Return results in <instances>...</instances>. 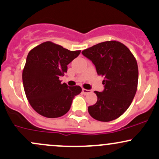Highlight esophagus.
<instances>
[{
    "label": "esophagus",
    "instance_id": "34e87169",
    "mask_svg": "<svg viewBox=\"0 0 159 159\" xmlns=\"http://www.w3.org/2000/svg\"><path fill=\"white\" fill-rule=\"evenodd\" d=\"M82 93H83L84 94V95H87V94H89V93H91V90H87V89L83 88V89H82Z\"/></svg>",
    "mask_w": 159,
    "mask_h": 159
}]
</instances>
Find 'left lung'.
<instances>
[{
	"label": "left lung",
	"mask_w": 159,
	"mask_h": 159,
	"mask_svg": "<svg viewBox=\"0 0 159 159\" xmlns=\"http://www.w3.org/2000/svg\"><path fill=\"white\" fill-rule=\"evenodd\" d=\"M81 53L92 61L97 74L104 78L103 91H94L97 101L88 107L89 114L99 121H113L128 109L137 92V60L125 44L116 41L97 43Z\"/></svg>",
	"instance_id": "1"
}]
</instances>
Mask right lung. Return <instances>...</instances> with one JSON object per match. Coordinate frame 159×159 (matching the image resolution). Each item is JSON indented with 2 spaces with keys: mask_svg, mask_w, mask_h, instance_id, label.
I'll return each instance as SVG.
<instances>
[{
  "mask_svg": "<svg viewBox=\"0 0 159 159\" xmlns=\"http://www.w3.org/2000/svg\"><path fill=\"white\" fill-rule=\"evenodd\" d=\"M81 50L71 51L46 41L29 51L22 71V82L29 102L34 110L46 118H59L69 111L80 86L61 84L60 76L67 72V65Z\"/></svg>",
  "mask_w": 159,
  "mask_h": 159,
  "instance_id": "right-lung-1",
  "label": "right lung"
}]
</instances>
